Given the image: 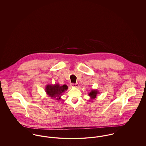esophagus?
Wrapping results in <instances>:
<instances>
[{
	"instance_id": "obj_1",
	"label": "esophagus",
	"mask_w": 146,
	"mask_h": 146,
	"mask_svg": "<svg viewBox=\"0 0 146 146\" xmlns=\"http://www.w3.org/2000/svg\"><path fill=\"white\" fill-rule=\"evenodd\" d=\"M70 86L72 88H78L79 86L78 84H70Z\"/></svg>"
}]
</instances>
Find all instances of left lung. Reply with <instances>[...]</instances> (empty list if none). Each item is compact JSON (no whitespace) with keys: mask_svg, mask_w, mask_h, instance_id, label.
I'll return each mask as SVG.
<instances>
[{"mask_svg":"<svg viewBox=\"0 0 146 146\" xmlns=\"http://www.w3.org/2000/svg\"><path fill=\"white\" fill-rule=\"evenodd\" d=\"M98 94H99V91L97 90V89H92L90 92L88 93V95L90 96L91 99L90 101L92 100V99L95 98Z\"/></svg>","mask_w":146,"mask_h":146,"instance_id":"1","label":"left lung"}]
</instances>
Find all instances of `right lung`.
<instances>
[{
	"instance_id": "1",
	"label": "right lung",
	"mask_w": 146,
	"mask_h": 146,
	"mask_svg": "<svg viewBox=\"0 0 146 146\" xmlns=\"http://www.w3.org/2000/svg\"><path fill=\"white\" fill-rule=\"evenodd\" d=\"M68 89L67 85H60L58 83L54 84H48L45 89L46 94L49 97L52 99H56L59 100L61 99V96L64 93V92Z\"/></svg>"
}]
</instances>
